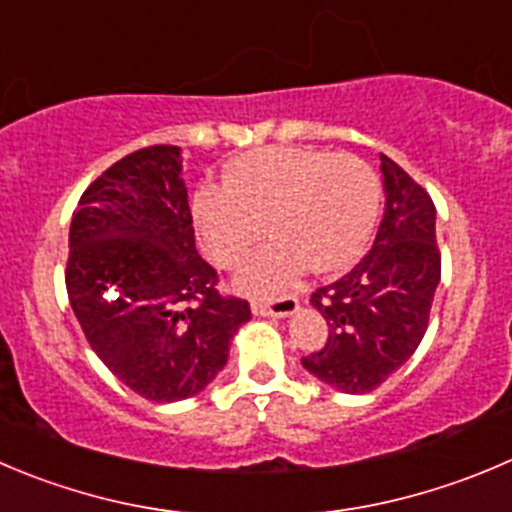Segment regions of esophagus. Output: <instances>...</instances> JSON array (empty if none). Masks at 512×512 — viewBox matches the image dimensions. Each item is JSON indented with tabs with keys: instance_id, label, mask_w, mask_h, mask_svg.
<instances>
[{
	"instance_id": "1",
	"label": "esophagus",
	"mask_w": 512,
	"mask_h": 512,
	"mask_svg": "<svg viewBox=\"0 0 512 512\" xmlns=\"http://www.w3.org/2000/svg\"><path fill=\"white\" fill-rule=\"evenodd\" d=\"M299 309L296 296H276V299H256L251 301V311L256 316H291Z\"/></svg>"
}]
</instances>
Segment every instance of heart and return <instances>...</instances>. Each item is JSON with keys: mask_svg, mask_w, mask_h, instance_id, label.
<instances>
[{"mask_svg": "<svg viewBox=\"0 0 512 512\" xmlns=\"http://www.w3.org/2000/svg\"><path fill=\"white\" fill-rule=\"evenodd\" d=\"M379 178L359 155L274 145L241 155L223 186L201 188L193 221L206 253L221 269H236L261 238L274 241L238 274V289L274 294L304 264L316 274L347 269L374 231Z\"/></svg>", "mask_w": 512, "mask_h": 512, "instance_id": "b5f03b06", "label": "heart"}]
</instances>
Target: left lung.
Segmentation results:
<instances>
[{
    "label": "left lung",
    "mask_w": 512,
    "mask_h": 512,
    "mask_svg": "<svg viewBox=\"0 0 512 512\" xmlns=\"http://www.w3.org/2000/svg\"><path fill=\"white\" fill-rule=\"evenodd\" d=\"M379 158L387 203L377 236L349 274L311 294L329 337L301 357L314 377L349 394L377 389L415 354L440 284L435 203L407 170Z\"/></svg>",
    "instance_id": "left-lung-1"
}]
</instances>
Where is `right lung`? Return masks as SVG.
<instances>
[{"mask_svg": "<svg viewBox=\"0 0 512 512\" xmlns=\"http://www.w3.org/2000/svg\"><path fill=\"white\" fill-rule=\"evenodd\" d=\"M180 168L175 145L135 150L92 180L70 223L72 311L102 364L150 402L211 384L251 319L198 256Z\"/></svg>", "mask_w": 512, "mask_h": 512, "instance_id": "right-lung-1", "label": "right lung"}]
</instances>
